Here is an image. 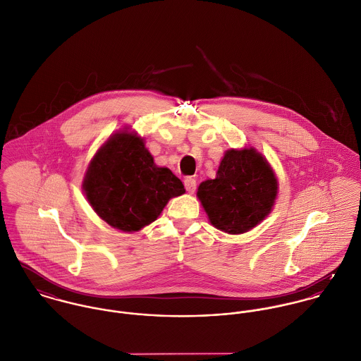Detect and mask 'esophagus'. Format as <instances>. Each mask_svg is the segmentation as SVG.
Here are the masks:
<instances>
[{"instance_id": "34e87169", "label": "esophagus", "mask_w": 361, "mask_h": 361, "mask_svg": "<svg viewBox=\"0 0 361 361\" xmlns=\"http://www.w3.org/2000/svg\"><path fill=\"white\" fill-rule=\"evenodd\" d=\"M183 182H185V188H186V190H188L189 193H195V192H196V189H197V182H196L195 178L188 176Z\"/></svg>"}]
</instances>
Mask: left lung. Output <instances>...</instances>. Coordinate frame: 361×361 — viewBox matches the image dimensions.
I'll use <instances>...</instances> for the list:
<instances>
[{
    "label": "left lung",
    "instance_id": "left-lung-1",
    "mask_svg": "<svg viewBox=\"0 0 361 361\" xmlns=\"http://www.w3.org/2000/svg\"><path fill=\"white\" fill-rule=\"evenodd\" d=\"M276 178L255 149L229 150L215 179L200 183L197 197L209 222L232 235L255 228L274 206Z\"/></svg>",
    "mask_w": 361,
    "mask_h": 361
}]
</instances>
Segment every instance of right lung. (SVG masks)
Masks as SVG:
<instances>
[{
    "mask_svg": "<svg viewBox=\"0 0 361 361\" xmlns=\"http://www.w3.org/2000/svg\"><path fill=\"white\" fill-rule=\"evenodd\" d=\"M83 189L94 211L111 226L135 232L158 218L168 200L185 193L168 168H158L142 139L118 133L94 155Z\"/></svg>",
    "mask_w": 361,
    "mask_h": 361,
    "instance_id": "obj_1",
    "label": "right lung"
}]
</instances>
